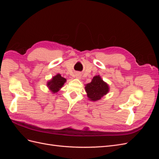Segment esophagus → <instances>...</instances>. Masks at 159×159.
Listing matches in <instances>:
<instances>
[{"label": "esophagus", "mask_w": 159, "mask_h": 159, "mask_svg": "<svg viewBox=\"0 0 159 159\" xmlns=\"http://www.w3.org/2000/svg\"><path fill=\"white\" fill-rule=\"evenodd\" d=\"M81 75L80 73H76L75 74V78L77 79H81Z\"/></svg>", "instance_id": "34e87169"}]
</instances>
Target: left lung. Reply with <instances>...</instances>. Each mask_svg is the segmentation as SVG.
Returning a JSON list of instances; mask_svg holds the SVG:
<instances>
[{
    "label": "left lung",
    "mask_w": 159,
    "mask_h": 159,
    "mask_svg": "<svg viewBox=\"0 0 159 159\" xmlns=\"http://www.w3.org/2000/svg\"><path fill=\"white\" fill-rule=\"evenodd\" d=\"M85 89L88 99L97 102L109 93V86L98 75L94 76L90 83L85 85Z\"/></svg>",
    "instance_id": "left-lung-1"
}]
</instances>
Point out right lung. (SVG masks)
I'll return each mask as SVG.
<instances>
[{
  "label": "right lung",
  "mask_w": 159,
  "mask_h": 159,
  "mask_svg": "<svg viewBox=\"0 0 159 159\" xmlns=\"http://www.w3.org/2000/svg\"><path fill=\"white\" fill-rule=\"evenodd\" d=\"M66 82V79L61 77L60 74H57L55 76L52 77L51 80L48 81L46 85L52 93H56L63 87Z\"/></svg>",
  "instance_id": "1"
}]
</instances>
